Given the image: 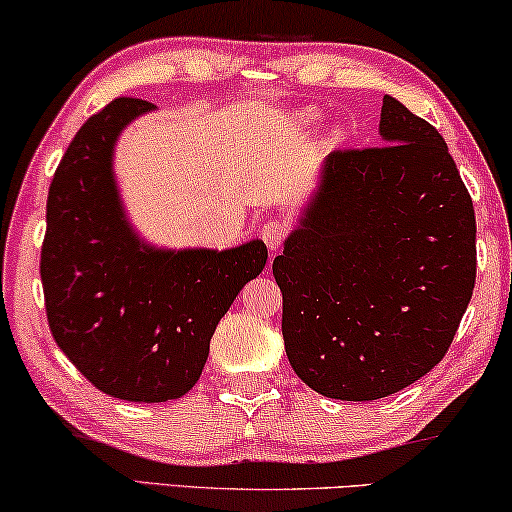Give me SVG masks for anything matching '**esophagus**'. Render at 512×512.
I'll use <instances>...</instances> for the list:
<instances>
[{
	"label": "esophagus",
	"mask_w": 512,
	"mask_h": 512,
	"mask_svg": "<svg viewBox=\"0 0 512 512\" xmlns=\"http://www.w3.org/2000/svg\"><path fill=\"white\" fill-rule=\"evenodd\" d=\"M258 233H261L263 242L268 244L270 251H277L279 247H282V242L286 240V235H289V223L282 219L263 221L261 226H258Z\"/></svg>",
	"instance_id": "34e87169"
}]
</instances>
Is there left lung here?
I'll list each match as a JSON object with an SVG mask.
<instances>
[{"mask_svg": "<svg viewBox=\"0 0 512 512\" xmlns=\"http://www.w3.org/2000/svg\"><path fill=\"white\" fill-rule=\"evenodd\" d=\"M382 146L328 153L272 261L282 335L307 387L375 401L450 349L475 286V212L440 132L384 95Z\"/></svg>", "mask_w": 512, "mask_h": 512, "instance_id": "obj_1", "label": "left lung"}]
</instances>
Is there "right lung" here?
Here are the masks:
<instances>
[{"mask_svg":"<svg viewBox=\"0 0 512 512\" xmlns=\"http://www.w3.org/2000/svg\"><path fill=\"white\" fill-rule=\"evenodd\" d=\"M153 104L118 97L81 125L53 174L41 244L48 326L79 373L104 394L163 403L198 382L209 340L268 249L160 251L125 221L111 151Z\"/></svg>","mask_w":512,"mask_h":512,"instance_id":"obj_1","label":"right lung"}]
</instances>
